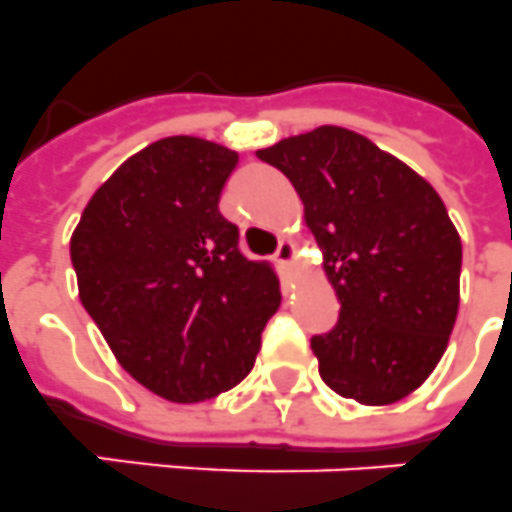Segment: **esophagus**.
Returning a JSON list of instances; mask_svg holds the SVG:
<instances>
[{
  "label": "esophagus",
  "instance_id": "obj_1",
  "mask_svg": "<svg viewBox=\"0 0 512 512\" xmlns=\"http://www.w3.org/2000/svg\"><path fill=\"white\" fill-rule=\"evenodd\" d=\"M294 257H296L294 242H289V239H283V242L278 244V249H276V260L281 265H291V263H294Z\"/></svg>",
  "mask_w": 512,
  "mask_h": 512
}]
</instances>
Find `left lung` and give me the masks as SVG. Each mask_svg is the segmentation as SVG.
I'll list each match as a JSON object with an SVG mask.
<instances>
[{"label": "left lung", "mask_w": 512, "mask_h": 512, "mask_svg": "<svg viewBox=\"0 0 512 512\" xmlns=\"http://www.w3.org/2000/svg\"><path fill=\"white\" fill-rule=\"evenodd\" d=\"M257 158L289 176L322 249L336 328L309 346L330 390L401 401L437 367L458 315L461 236L432 184L343 127L286 137Z\"/></svg>", "instance_id": "left-lung-1"}]
</instances>
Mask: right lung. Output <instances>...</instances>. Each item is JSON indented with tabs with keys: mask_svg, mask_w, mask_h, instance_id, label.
Wrapping results in <instances>:
<instances>
[{
	"mask_svg": "<svg viewBox=\"0 0 512 512\" xmlns=\"http://www.w3.org/2000/svg\"><path fill=\"white\" fill-rule=\"evenodd\" d=\"M236 163L200 137L158 140L109 176L72 234L80 302L119 364L166 401L239 385L281 304L273 263L249 260L218 210Z\"/></svg>",
	"mask_w": 512,
	"mask_h": 512,
	"instance_id": "add662e5",
	"label": "right lung"
}]
</instances>
